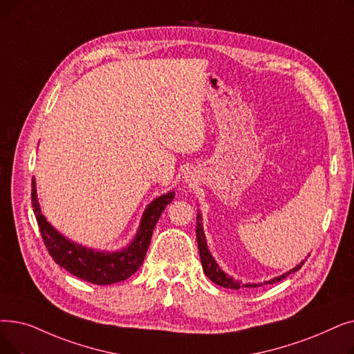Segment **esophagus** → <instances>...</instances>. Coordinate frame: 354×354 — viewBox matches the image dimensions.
<instances>
[{
	"instance_id": "1",
	"label": "esophagus",
	"mask_w": 354,
	"mask_h": 354,
	"mask_svg": "<svg viewBox=\"0 0 354 354\" xmlns=\"http://www.w3.org/2000/svg\"><path fill=\"white\" fill-rule=\"evenodd\" d=\"M185 179H187V180H191V176H187Z\"/></svg>"
}]
</instances>
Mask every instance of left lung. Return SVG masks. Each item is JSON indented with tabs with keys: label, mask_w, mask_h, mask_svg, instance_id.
<instances>
[{
	"label": "left lung",
	"mask_w": 354,
	"mask_h": 354,
	"mask_svg": "<svg viewBox=\"0 0 354 354\" xmlns=\"http://www.w3.org/2000/svg\"><path fill=\"white\" fill-rule=\"evenodd\" d=\"M196 243H198V249H199V256H201V263H203V269L204 273L208 276V278L218 286L223 288H228V289H240V288H257V286H262V285H268V283H274V282H279L282 279H285L286 276H289L290 273H294L297 270L301 269V266L304 265L305 260L299 265H297L294 269L288 270L286 273L281 274V276H276V278L270 279V281H265L263 283H243L240 281H236L233 276H230L228 273H225L218 263L215 262V259L212 257V254L208 250V245H207V239H205V233H204V227H203V215L201 212H196ZM310 256V254H308Z\"/></svg>",
	"instance_id": "left-lung-1"
}]
</instances>
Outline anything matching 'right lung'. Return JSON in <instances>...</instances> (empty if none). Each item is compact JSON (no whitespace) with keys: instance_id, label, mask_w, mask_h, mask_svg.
I'll return each instance as SVG.
<instances>
[{"instance_id":"obj_1","label":"right lung","mask_w":354,"mask_h":354,"mask_svg":"<svg viewBox=\"0 0 354 354\" xmlns=\"http://www.w3.org/2000/svg\"><path fill=\"white\" fill-rule=\"evenodd\" d=\"M175 198V191L163 194L146 207L134 239L121 250H95L75 243L60 234L41 214L36 191V179L32 180V204L41 239L52 259L76 278L95 285H111L126 281L142 266L153 230L166 205Z\"/></svg>"}]
</instances>
